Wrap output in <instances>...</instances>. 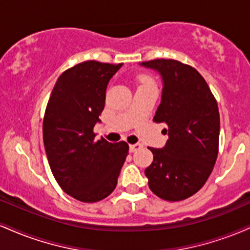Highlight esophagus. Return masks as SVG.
Instances as JSON below:
<instances>
[{"label": "esophagus", "mask_w": 250, "mask_h": 250, "mask_svg": "<svg viewBox=\"0 0 250 250\" xmlns=\"http://www.w3.org/2000/svg\"><path fill=\"white\" fill-rule=\"evenodd\" d=\"M141 147H142V145H140V143H135V145L129 146V149H130L131 153H134V151H136L137 149H140Z\"/></svg>", "instance_id": "34e87169"}]
</instances>
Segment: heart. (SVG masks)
<instances>
[{
  "label": "heart",
  "instance_id": "heart-1",
  "mask_svg": "<svg viewBox=\"0 0 250 250\" xmlns=\"http://www.w3.org/2000/svg\"><path fill=\"white\" fill-rule=\"evenodd\" d=\"M140 87L141 85H149V84H154V81L151 80V77H149L148 75H141L140 76Z\"/></svg>",
  "mask_w": 250,
  "mask_h": 250
}]
</instances>
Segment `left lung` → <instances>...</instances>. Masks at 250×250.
<instances>
[{"label": "left lung", "mask_w": 250, "mask_h": 250, "mask_svg": "<svg viewBox=\"0 0 250 250\" xmlns=\"http://www.w3.org/2000/svg\"><path fill=\"white\" fill-rule=\"evenodd\" d=\"M162 75V101L154 116L165 123L168 141L149 148L153 162L146 169L148 185L166 201H182L200 190L219 154L220 114L210 88L191 65L176 60L142 62Z\"/></svg>", "instance_id": "8db88e82"}]
</instances>
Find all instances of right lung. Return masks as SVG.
Wrapping results in <instances>:
<instances>
[{
    "label": "right lung",
    "instance_id": "right-lung-1",
    "mask_svg": "<svg viewBox=\"0 0 250 250\" xmlns=\"http://www.w3.org/2000/svg\"><path fill=\"white\" fill-rule=\"evenodd\" d=\"M122 63L90 60L57 80L43 117V142L59 186L81 202H97L113 193L129 146L95 140L94 125L104 109L109 80Z\"/></svg>",
    "mask_w": 250,
    "mask_h": 250
}]
</instances>
